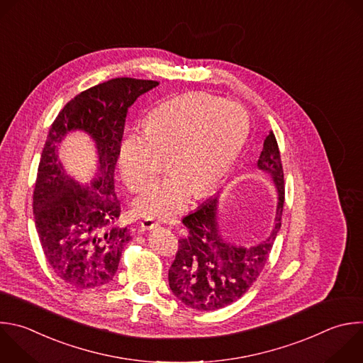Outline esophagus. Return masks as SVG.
I'll return each instance as SVG.
<instances>
[{"label": "esophagus", "instance_id": "1", "mask_svg": "<svg viewBox=\"0 0 363 363\" xmlns=\"http://www.w3.org/2000/svg\"><path fill=\"white\" fill-rule=\"evenodd\" d=\"M141 225H143V228L144 229H155V228H160V223L155 220V219H152V218H145L143 222H141Z\"/></svg>", "mask_w": 363, "mask_h": 363}]
</instances>
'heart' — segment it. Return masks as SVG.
<instances>
[{"label": "heart", "mask_w": 363, "mask_h": 363, "mask_svg": "<svg viewBox=\"0 0 363 363\" xmlns=\"http://www.w3.org/2000/svg\"><path fill=\"white\" fill-rule=\"evenodd\" d=\"M248 116L236 104L196 92L155 106L144 134L128 135L119 150V169L130 189L147 188L165 157L168 172L135 201L148 218L171 219L192 195H209L225 178L248 137Z\"/></svg>", "instance_id": "b5f03b06"}]
</instances>
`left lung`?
I'll list each match as a JSON object with an SVG mask.
<instances>
[{"label":"left lung","mask_w":363,"mask_h":363,"mask_svg":"<svg viewBox=\"0 0 363 363\" xmlns=\"http://www.w3.org/2000/svg\"><path fill=\"white\" fill-rule=\"evenodd\" d=\"M258 169L265 172L278 195L271 233L252 245L223 235L219 223V195L209 198L182 222L188 236L179 239L168 281L172 294L196 311H215L244 296L267 265L274 240L281 229L285 186L277 138L272 131L264 141Z\"/></svg>","instance_id":"obj_1"}]
</instances>
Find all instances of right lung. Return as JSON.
Returning <instances> with one entry per match:
<instances>
[{
  "label": "right lung",
  "mask_w": 363,
  "mask_h": 363,
  "mask_svg": "<svg viewBox=\"0 0 363 363\" xmlns=\"http://www.w3.org/2000/svg\"><path fill=\"white\" fill-rule=\"evenodd\" d=\"M157 81L115 78L71 99L50 128L34 189V219L44 255L65 284L78 289L112 281L130 229L115 226L121 205L113 172L128 108ZM84 132L97 154L96 174L86 184L67 174L59 160L60 143Z\"/></svg>",
  "instance_id": "right-lung-1"
}]
</instances>
